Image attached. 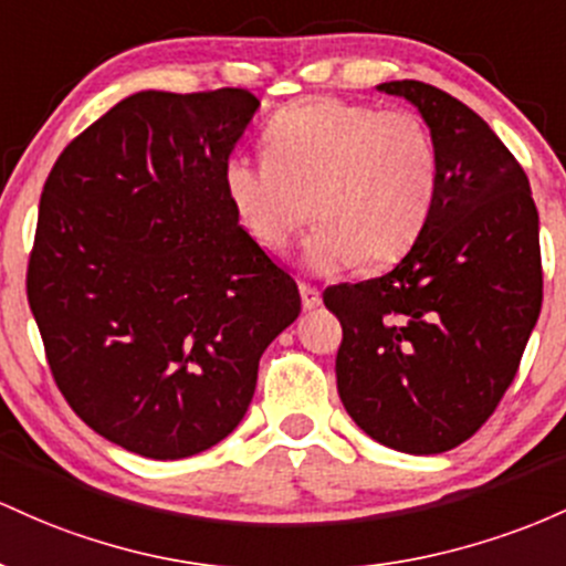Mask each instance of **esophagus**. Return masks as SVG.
<instances>
[{
	"instance_id": "esophagus-1",
	"label": "esophagus",
	"mask_w": 566,
	"mask_h": 566,
	"mask_svg": "<svg viewBox=\"0 0 566 566\" xmlns=\"http://www.w3.org/2000/svg\"><path fill=\"white\" fill-rule=\"evenodd\" d=\"M300 294H302V307L304 310H315L317 304H321V291H317L315 285L302 283L300 285Z\"/></svg>"
}]
</instances>
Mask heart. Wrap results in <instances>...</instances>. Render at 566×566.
I'll list each match as a JSON object with an SVG mask.
<instances>
[{
  "label": "heart",
  "instance_id": "heart-1",
  "mask_svg": "<svg viewBox=\"0 0 566 566\" xmlns=\"http://www.w3.org/2000/svg\"><path fill=\"white\" fill-rule=\"evenodd\" d=\"M264 149V160H227V200L253 243L272 253L315 216L321 227L304 245L315 272L398 262L433 211L438 149L411 112L302 101L266 123Z\"/></svg>",
  "mask_w": 566,
  "mask_h": 566
}]
</instances>
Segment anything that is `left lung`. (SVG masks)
Instances as JSON below:
<instances>
[{
  "label": "left lung",
  "instance_id": "obj_1",
  "mask_svg": "<svg viewBox=\"0 0 566 566\" xmlns=\"http://www.w3.org/2000/svg\"><path fill=\"white\" fill-rule=\"evenodd\" d=\"M428 123L438 195L411 251L382 277L339 283L336 390L364 433L406 454L460 447L497 409L543 304L530 179L484 119L417 80L382 82Z\"/></svg>",
  "mask_w": 566,
  "mask_h": 566
}]
</instances>
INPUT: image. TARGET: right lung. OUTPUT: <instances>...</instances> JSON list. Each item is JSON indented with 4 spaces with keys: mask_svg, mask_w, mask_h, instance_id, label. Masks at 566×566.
Segmentation results:
<instances>
[{
    "mask_svg": "<svg viewBox=\"0 0 566 566\" xmlns=\"http://www.w3.org/2000/svg\"><path fill=\"white\" fill-rule=\"evenodd\" d=\"M256 109L240 87L128 95L44 181L29 307L74 415L128 452L181 460L230 436L302 310L224 192Z\"/></svg>",
    "mask_w": 566,
    "mask_h": 566,
    "instance_id": "add662e5",
    "label": "right lung"
}]
</instances>
